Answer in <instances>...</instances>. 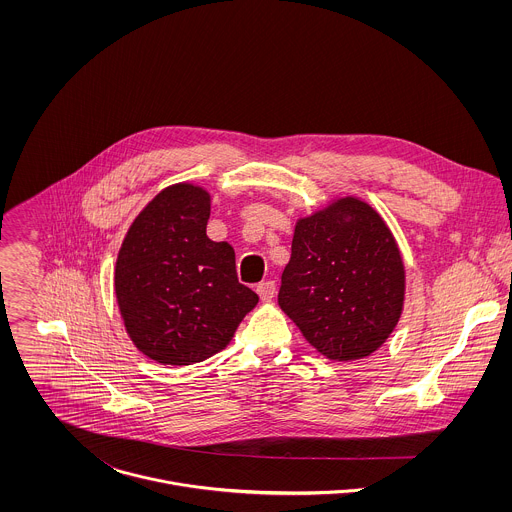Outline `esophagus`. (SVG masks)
Instances as JSON below:
<instances>
[{"mask_svg":"<svg viewBox=\"0 0 512 512\" xmlns=\"http://www.w3.org/2000/svg\"><path fill=\"white\" fill-rule=\"evenodd\" d=\"M256 292L262 297V301H272L276 295V282L272 280H264L256 286Z\"/></svg>","mask_w":512,"mask_h":512,"instance_id":"1","label":"esophagus"}]
</instances>
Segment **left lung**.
Instances as JSON below:
<instances>
[{
    "label": "left lung",
    "mask_w": 512,
    "mask_h": 512,
    "mask_svg": "<svg viewBox=\"0 0 512 512\" xmlns=\"http://www.w3.org/2000/svg\"><path fill=\"white\" fill-rule=\"evenodd\" d=\"M406 270L388 224L366 201L335 197L295 220L278 303L325 359L378 351L400 321Z\"/></svg>",
    "instance_id": "1"
}]
</instances>
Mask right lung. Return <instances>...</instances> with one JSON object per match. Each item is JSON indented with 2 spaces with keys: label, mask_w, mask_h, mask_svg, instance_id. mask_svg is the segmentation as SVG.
<instances>
[{
  "label": "right lung",
  "mask_w": 512,
  "mask_h": 512,
  "mask_svg": "<svg viewBox=\"0 0 512 512\" xmlns=\"http://www.w3.org/2000/svg\"><path fill=\"white\" fill-rule=\"evenodd\" d=\"M211 193L161 189L130 224L114 266L128 337L159 365L201 363L222 351L258 295L236 278L234 250L207 236Z\"/></svg>",
  "instance_id": "obj_1"
}]
</instances>
